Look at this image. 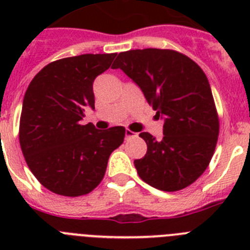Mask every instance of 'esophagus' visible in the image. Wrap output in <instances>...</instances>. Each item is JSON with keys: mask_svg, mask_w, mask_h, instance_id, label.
Instances as JSON below:
<instances>
[{"mask_svg": "<svg viewBox=\"0 0 250 250\" xmlns=\"http://www.w3.org/2000/svg\"><path fill=\"white\" fill-rule=\"evenodd\" d=\"M135 136H138V134L134 131H131V130L126 129V131H125V138L126 139H131V138H135Z\"/></svg>", "mask_w": 250, "mask_h": 250, "instance_id": "esophagus-1", "label": "esophagus"}]
</instances>
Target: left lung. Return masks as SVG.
Returning <instances> with one entry per match:
<instances>
[{
  "instance_id": "left-lung-1",
  "label": "left lung",
  "mask_w": 250,
  "mask_h": 250,
  "mask_svg": "<svg viewBox=\"0 0 250 250\" xmlns=\"http://www.w3.org/2000/svg\"><path fill=\"white\" fill-rule=\"evenodd\" d=\"M121 68L139 86L147 104L164 119V138L141 132L147 151L134 161L146 184L178 191L208 167L219 135V118L210 85L200 66L174 50L144 48L120 52Z\"/></svg>"
}]
</instances>
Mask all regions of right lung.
<instances>
[{"label":"right lung","instance_id":"add662e5","mask_svg":"<svg viewBox=\"0 0 250 250\" xmlns=\"http://www.w3.org/2000/svg\"><path fill=\"white\" fill-rule=\"evenodd\" d=\"M118 54H86L48 63L26 90L20 145L28 167L46 189L80 196L98 187L109 156L124 143L125 127L98 130L80 123L95 109L94 80Z\"/></svg>","mask_w":250,"mask_h":250}]
</instances>
